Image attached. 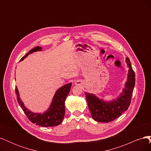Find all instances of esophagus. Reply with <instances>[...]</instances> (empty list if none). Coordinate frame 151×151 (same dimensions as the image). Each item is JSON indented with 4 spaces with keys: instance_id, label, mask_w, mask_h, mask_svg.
I'll return each instance as SVG.
<instances>
[{
    "instance_id": "esophagus-1",
    "label": "esophagus",
    "mask_w": 151,
    "mask_h": 151,
    "mask_svg": "<svg viewBox=\"0 0 151 151\" xmlns=\"http://www.w3.org/2000/svg\"><path fill=\"white\" fill-rule=\"evenodd\" d=\"M75 84L76 86H82L83 85V81L80 80H77L75 82Z\"/></svg>"
}]
</instances>
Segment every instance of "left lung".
Masks as SVG:
<instances>
[{
	"label": "left lung",
	"instance_id": "left-lung-1",
	"mask_svg": "<svg viewBox=\"0 0 151 151\" xmlns=\"http://www.w3.org/2000/svg\"><path fill=\"white\" fill-rule=\"evenodd\" d=\"M125 62L129 68L127 80L119 97L111 101H104L94 94L85 92L88 108L93 119L98 122L108 123L119 117L123 113L127 110L131 102L135 83V72L130 62L127 57Z\"/></svg>",
	"mask_w": 151,
	"mask_h": 151
}]
</instances>
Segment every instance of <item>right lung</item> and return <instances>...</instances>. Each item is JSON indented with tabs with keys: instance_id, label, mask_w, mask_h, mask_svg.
I'll return each mask as SVG.
<instances>
[{
	"instance_id": "1",
	"label": "right lung",
	"mask_w": 151,
	"mask_h": 151,
	"mask_svg": "<svg viewBox=\"0 0 151 151\" xmlns=\"http://www.w3.org/2000/svg\"><path fill=\"white\" fill-rule=\"evenodd\" d=\"M42 48L36 47L31 49L25 56L22 57L20 61H22L29 54L35 52L42 51ZM72 83L65 84L59 88L55 94L51 104L48 109L43 113L32 112L27 108L19 96V91L16 86V94L17 95V102L24 111L28 119L32 122L41 127H49L60 125L63 122L65 115V101L66 97L70 92Z\"/></svg>"
}]
</instances>
